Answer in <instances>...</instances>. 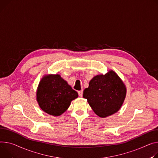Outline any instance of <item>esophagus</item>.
<instances>
[{
  "label": "esophagus",
  "instance_id": "obj_1",
  "mask_svg": "<svg viewBox=\"0 0 158 158\" xmlns=\"http://www.w3.org/2000/svg\"><path fill=\"white\" fill-rule=\"evenodd\" d=\"M78 94H79V97H82V94H83V91L82 90H81V91H78Z\"/></svg>",
  "mask_w": 158,
  "mask_h": 158
}]
</instances>
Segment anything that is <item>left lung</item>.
<instances>
[{
    "label": "left lung",
    "instance_id": "obj_1",
    "mask_svg": "<svg viewBox=\"0 0 158 158\" xmlns=\"http://www.w3.org/2000/svg\"><path fill=\"white\" fill-rule=\"evenodd\" d=\"M127 94L124 84L113 70L94 76L83 92L93 110L100 118L117 112L122 106Z\"/></svg>",
    "mask_w": 158,
    "mask_h": 158
}]
</instances>
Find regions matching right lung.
Wrapping results in <instances>:
<instances>
[{"label": "right lung", "instance_id": "1", "mask_svg": "<svg viewBox=\"0 0 158 158\" xmlns=\"http://www.w3.org/2000/svg\"><path fill=\"white\" fill-rule=\"evenodd\" d=\"M36 96L42 110L53 116H59L68 109L71 102L78 97V93L59 74H49L40 80Z\"/></svg>", "mask_w": 158, "mask_h": 158}]
</instances>
